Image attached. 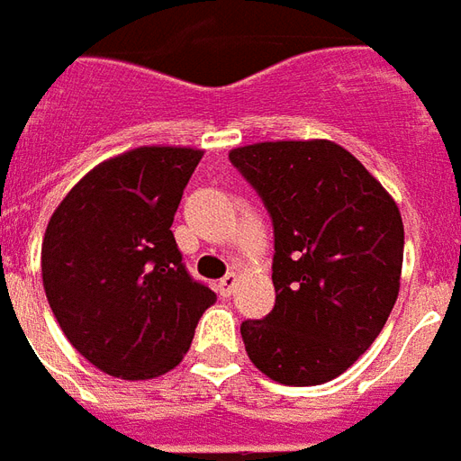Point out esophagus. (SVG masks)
<instances>
[{"instance_id": "obj_1", "label": "esophagus", "mask_w": 461, "mask_h": 461, "mask_svg": "<svg viewBox=\"0 0 461 461\" xmlns=\"http://www.w3.org/2000/svg\"><path fill=\"white\" fill-rule=\"evenodd\" d=\"M234 288H237V276L234 274H227L220 283H217V293H220L221 298H230L231 293H234Z\"/></svg>"}]
</instances>
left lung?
Listing matches in <instances>:
<instances>
[{"label": "left lung", "mask_w": 461, "mask_h": 461, "mask_svg": "<svg viewBox=\"0 0 461 461\" xmlns=\"http://www.w3.org/2000/svg\"><path fill=\"white\" fill-rule=\"evenodd\" d=\"M230 161L274 220L276 305L241 322L251 364L285 386L327 384L369 349L401 291L403 220L359 158L327 139L261 141Z\"/></svg>", "instance_id": "obj_1"}]
</instances>
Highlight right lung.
Segmentation results:
<instances>
[{
	"label": "right lung",
	"mask_w": 461,
	"mask_h": 461,
	"mask_svg": "<svg viewBox=\"0 0 461 461\" xmlns=\"http://www.w3.org/2000/svg\"><path fill=\"white\" fill-rule=\"evenodd\" d=\"M203 153L129 149L85 173L50 214L43 291L68 342L109 376L149 381L176 369L217 300L187 276L170 231Z\"/></svg>",
	"instance_id": "add662e5"
}]
</instances>
